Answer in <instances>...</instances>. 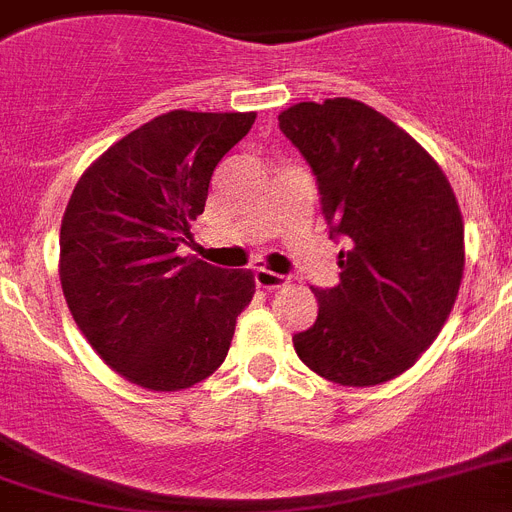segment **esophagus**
<instances>
[{"label": "esophagus", "instance_id": "obj_1", "mask_svg": "<svg viewBox=\"0 0 512 512\" xmlns=\"http://www.w3.org/2000/svg\"><path fill=\"white\" fill-rule=\"evenodd\" d=\"M253 282L264 290H279V287L287 285V277L285 274H277V272H269V269H256L253 272Z\"/></svg>", "mask_w": 512, "mask_h": 512}]
</instances>
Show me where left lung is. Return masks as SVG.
Returning <instances> with one entry per match:
<instances>
[{"label": "left lung", "mask_w": 512, "mask_h": 512, "mask_svg": "<svg viewBox=\"0 0 512 512\" xmlns=\"http://www.w3.org/2000/svg\"><path fill=\"white\" fill-rule=\"evenodd\" d=\"M279 129L316 176L339 285L313 287L318 318L292 336L313 373L378 386L417 362L451 316L464 222L451 183L404 129L352 98L298 103Z\"/></svg>", "instance_id": "obj_1"}]
</instances>
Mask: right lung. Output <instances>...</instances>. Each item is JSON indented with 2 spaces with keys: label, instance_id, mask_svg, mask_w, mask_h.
Masks as SVG:
<instances>
[{
  "label": "right lung",
  "instance_id": "obj_1",
  "mask_svg": "<svg viewBox=\"0 0 512 512\" xmlns=\"http://www.w3.org/2000/svg\"><path fill=\"white\" fill-rule=\"evenodd\" d=\"M256 113L170 111L77 181L61 220V290L87 342L126 381L178 391L220 368L251 272L181 259L225 152Z\"/></svg>",
  "mask_w": 512,
  "mask_h": 512
}]
</instances>
